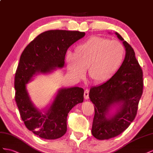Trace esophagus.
Here are the masks:
<instances>
[{
  "label": "esophagus",
  "instance_id": "obj_1",
  "mask_svg": "<svg viewBox=\"0 0 153 153\" xmlns=\"http://www.w3.org/2000/svg\"><path fill=\"white\" fill-rule=\"evenodd\" d=\"M84 97L86 100L88 99L89 98V90L88 89H86L84 92Z\"/></svg>",
  "mask_w": 153,
  "mask_h": 153
}]
</instances>
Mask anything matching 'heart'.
<instances>
[{"mask_svg":"<svg viewBox=\"0 0 153 153\" xmlns=\"http://www.w3.org/2000/svg\"><path fill=\"white\" fill-rule=\"evenodd\" d=\"M126 50L123 43L101 36H93L77 45L74 55L67 56V68L76 79H81L88 68L95 83H104L115 75L123 64Z\"/></svg>","mask_w":153,"mask_h":153,"instance_id":"heart-1","label":"heart"}]
</instances>
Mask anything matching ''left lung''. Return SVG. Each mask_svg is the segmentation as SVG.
<instances>
[{
  "label": "left lung",
  "mask_w": 153,
  "mask_h": 153,
  "mask_svg": "<svg viewBox=\"0 0 153 153\" xmlns=\"http://www.w3.org/2000/svg\"><path fill=\"white\" fill-rule=\"evenodd\" d=\"M126 49L124 62L110 80L91 87L89 97L94 104L91 133L98 140L118 136L127 129L137 113L143 93V72L133 48L118 33ZM119 106L114 115H108L112 106Z\"/></svg>",
  "instance_id": "1"
}]
</instances>
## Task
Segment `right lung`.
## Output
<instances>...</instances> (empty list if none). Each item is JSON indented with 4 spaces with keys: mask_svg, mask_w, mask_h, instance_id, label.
<instances>
[{
    "mask_svg": "<svg viewBox=\"0 0 153 153\" xmlns=\"http://www.w3.org/2000/svg\"><path fill=\"white\" fill-rule=\"evenodd\" d=\"M85 35V33L77 30H47L30 42L21 54L15 77V101L26 128L40 138L54 140L63 136L67 132L68 113L83 102L84 90L76 86L59 90L43 114L30 101L25 85L37 73L63 67L67 49Z\"/></svg>",
    "mask_w": 153,
    "mask_h": 153,
    "instance_id": "obj_1",
    "label": "right lung"
}]
</instances>
